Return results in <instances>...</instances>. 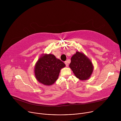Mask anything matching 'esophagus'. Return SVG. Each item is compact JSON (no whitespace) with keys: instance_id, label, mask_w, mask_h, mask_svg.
<instances>
[{"instance_id":"34e87169","label":"esophagus","mask_w":121,"mask_h":121,"mask_svg":"<svg viewBox=\"0 0 121 121\" xmlns=\"http://www.w3.org/2000/svg\"><path fill=\"white\" fill-rule=\"evenodd\" d=\"M65 64L66 66H67H67H68V64L67 62V61H65Z\"/></svg>"}]
</instances>
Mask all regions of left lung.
I'll use <instances>...</instances> for the list:
<instances>
[{
  "instance_id": "obj_1",
  "label": "left lung",
  "mask_w": 121,
  "mask_h": 121,
  "mask_svg": "<svg viewBox=\"0 0 121 121\" xmlns=\"http://www.w3.org/2000/svg\"><path fill=\"white\" fill-rule=\"evenodd\" d=\"M69 65L75 76L81 80L90 78L93 71V65L91 60L84 53L77 51L71 58Z\"/></svg>"
}]
</instances>
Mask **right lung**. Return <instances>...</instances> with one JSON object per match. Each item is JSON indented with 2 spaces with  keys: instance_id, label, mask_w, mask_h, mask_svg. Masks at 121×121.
Segmentation results:
<instances>
[{
  "instance_id": "obj_1",
  "label": "right lung",
  "mask_w": 121,
  "mask_h": 121,
  "mask_svg": "<svg viewBox=\"0 0 121 121\" xmlns=\"http://www.w3.org/2000/svg\"><path fill=\"white\" fill-rule=\"evenodd\" d=\"M65 65L53 54H43L35 64L34 74L37 81L46 86L57 80L62 68Z\"/></svg>"
}]
</instances>
